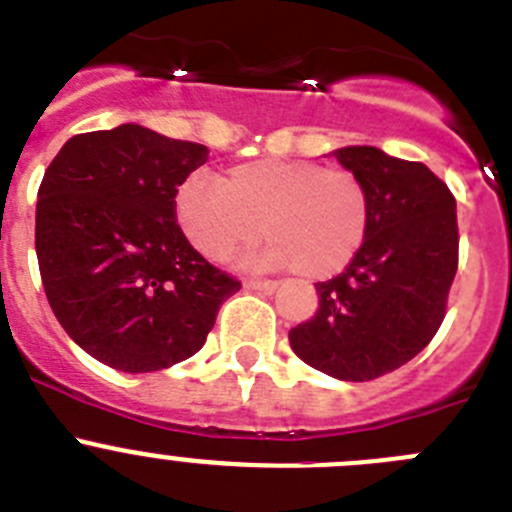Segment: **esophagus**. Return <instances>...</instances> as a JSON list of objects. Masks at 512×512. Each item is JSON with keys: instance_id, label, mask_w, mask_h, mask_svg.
I'll return each instance as SVG.
<instances>
[{"instance_id": "esophagus-1", "label": "esophagus", "mask_w": 512, "mask_h": 512, "mask_svg": "<svg viewBox=\"0 0 512 512\" xmlns=\"http://www.w3.org/2000/svg\"><path fill=\"white\" fill-rule=\"evenodd\" d=\"M245 288L247 290H262V293H272V290L278 288V283H275V280H255V278H250V280H245Z\"/></svg>"}]
</instances>
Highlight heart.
Masks as SVG:
<instances>
[{
    "label": "heart",
    "instance_id": "1",
    "mask_svg": "<svg viewBox=\"0 0 512 512\" xmlns=\"http://www.w3.org/2000/svg\"><path fill=\"white\" fill-rule=\"evenodd\" d=\"M176 222L194 250L227 260L257 237H270L247 262L293 267L305 280L331 278L364 247L371 191L351 169L305 159H252L222 181L194 174L176 191Z\"/></svg>",
    "mask_w": 512,
    "mask_h": 512
}]
</instances>
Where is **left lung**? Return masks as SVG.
I'll return each mask as SVG.
<instances>
[{
	"instance_id": "8db88e82",
	"label": "left lung",
	"mask_w": 512,
	"mask_h": 512,
	"mask_svg": "<svg viewBox=\"0 0 512 512\" xmlns=\"http://www.w3.org/2000/svg\"><path fill=\"white\" fill-rule=\"evenodd\" d=\"M336 159L369 186V234L341 275L315 285L318 310L288 338L313 369L374 381L412 361L442 326L460 262L457 204L419 161L374 146L338 148Z\"/></svg>"
}]
</instances>
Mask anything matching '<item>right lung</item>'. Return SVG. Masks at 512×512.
Segmentation results:
<instances>
[{"label":"right lung","mask_w":512,"mask_h":512,"mask_svg":"<svg viewBox=\"0 0 512 512\" xmlns=\"http://www.w3.org/2000/svg\"><path fill=\"white\" fill-rule=\"evenodd\" d=\"M202 143L126 123L78 133L37 191L35 250L50 308L100 364L126 374L194 356L242 283L204 260L176 222V191Z\"/></svg>","instance_id":"right-lung-1"}]
</instances>
